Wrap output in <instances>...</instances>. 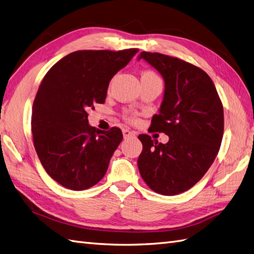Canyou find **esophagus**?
I'll use <instances>...</instances> for the list:
<instances>
[{
  "label": "esophagus",
  "mask_w": 254,
  "mask_h": 254,
  "mask_svg": "<svg viewBox=\"0 0 254 254\" xmlns=\"http://www.w3.org/2000/svg\"><path fill=\"white\" fill-rule=\"evenodd\" d=\"M123 134H124V139H128V138H131V136H134V132L130 131V130H128V129L123 130Z\"/></svg>",
  "instance_id": "esophagus-1"
}]
</instances>
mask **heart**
Masks as SVG:
<instances>
[{"label": "heart", "instance_id": "obj_1", "mask_svg": "<svg viewBox=\"0 0 254 254\" xmlns=\"http://www.w3.org/2000/svg\"><path fill=\"white\" fill-rule=\"evenodd\" d=\"M141 79H159V78L154 71L145 70V71L142 72ZM123 118H124L126 121H128L130 123H135L136 121H138L135 118V115L131 112H129V111H124V113H123Z\"/></svg>", "mask_w": 254, "mask_h": 254}]
</instances>
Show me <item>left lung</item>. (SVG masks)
I'll return each mask as SVG.
<instances>
[{
  "instance_id": "left-lung-1",
  "label": "left lung",
  "mask_w": 254,
  "mask_h": 254,
  "mask_svg": "<svg viewBox=\"0 0 254 254\" xmlns=\"http://www.w3.org/2000/svg\"><path fill=\"white\" fill-rule=\"evenodd\" d=\"M139 59L164 79L163 101L150 129L168 134L169 142L140 134L138 168L155 192L180 194L201 180L218 155L224 128L222 102L214 82L197 66L158 52L143 51Z\"/></svg>"
}]
</instances>
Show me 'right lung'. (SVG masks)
I'll return each mask as SVG.
<instances>
[{
	"mask_svg": "<svg viewBox=\"0 0 254 254\" xmlns=\"http://www.w3.org/2000/svg\"><path fill=\"white\" fill-rule=\"evenodd\" d=\"M138 51H74L44 77L33 104V143L46 172L63 187L85 190L105 176L123 133L91 127L87 110L104 104L109 82Z\"/></svg>",
	"mask_w": 254,
	"mask_h": 254,
	"instance_id": "1",
	"label": "right lung"
}]
</instances>
